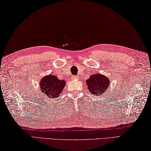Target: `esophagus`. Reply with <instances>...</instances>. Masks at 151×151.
Wrapping results in <instances>:
<instances>
[{
  "label": "esophagus",
  "mask_w": 151,
  "mask_h": 151,
  "mask_svg": "<svg viewBox=\"0 0 151 151\" xmlns=\"http://www.w3.org/2000/svg\"><path fill=\"white\" fill-rule=\"evenodd\" d=\"M72 79H78V76H73V78H72Z\"/></svg>",
  "instance_id": "1"
}]
</instances>
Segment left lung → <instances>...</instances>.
I'll list each match as a JSON object with an SVG mask.
<instances>
[{"label":"left lung","instance_id":"obj_1","mask_svg":"<svg viewBox=\"0 0 151 151\" xmlns=\"http://www.w3.org/2000/svg\"><path fill=\"white\" fill-rule=\"evenodd\" d=\"M86 84L90 93L93 95H102L109 87V79L100 73L91 75L86 81Z\"/></svg>","mask_w":151,"mask_h":151}]
</instances>
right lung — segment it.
<instances>
[{"instance_id":"1","label":"right lung","mask_w":151,"mask_h":151,"mask_svg":"<svg viewBox=\"0 0 151 151\" xmlns=\"http://www.w3.org/2000/svg\"><path fill=\"white\" fill-rule=\"evenodd\" d=\"M66 84L65 80H60L54 75L46 76L40 81V90L50 99L56 98L61 93Z\"/></svg>"}]
</instances>
